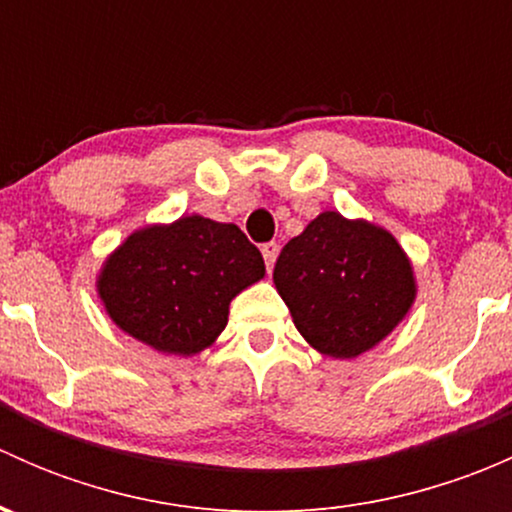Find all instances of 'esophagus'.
Instances as JSON below:
<instances>
[{
	"label": "esophagus",
	"mask_w": 512,
	"mask_h": 512,
	"mask_svg": "<svg viewBox=\"0 0 512 512\" xmlns=\"http://www.w3.org/2000/svg\"><path fill=\"white\" fill-rule=\"evenodd\" d=\"M277 252H280V245H277V242H267V245H262V257H265L267 272H272V267H275Z\"/></svg>",
	"instance_id": "esophagus-1"
}]
</instances>
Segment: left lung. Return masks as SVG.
Returning <instances> with one entry per match:
<instances>
[{"instance_id": "left-lung-1", "label": "left lung", "mask_w": 512, "mask_h": 512, "mask_svg": "<svg viewBox=\"0 0 512 512\" xmlns=\"http://www.w3.org/2000/svg\"><path fill=\"white\" fill-rule=\"evenodd\" d=\"M272 280L304 342L332 359L379 347L418 294L399 240L386 227L337 210L319 213L282 247Z\"/></svg>"}]
</instances>
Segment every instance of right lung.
<instances>
[{
	"instance_id": "right-lung-1",
	"label": "right lung",
	"mask_w": 512,
	"mask_h": 512,
	"mask_svg": "<svg viewBox=\"0 0 512 512\" xmlns=\"http://www.w3.org/2000/svg\"><path fill=\"white\" fill-rule=\"evenodd\" d=\"M262 277L265 260L240 227L193 213L133 230L103 260L96 294L123 334L158 354L195 356Z\"/></svg>"
}]
</instances>
